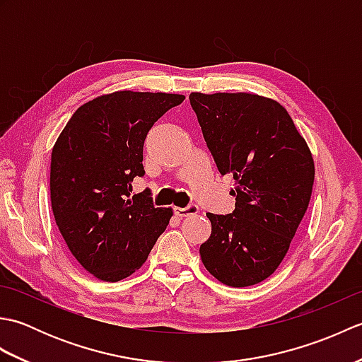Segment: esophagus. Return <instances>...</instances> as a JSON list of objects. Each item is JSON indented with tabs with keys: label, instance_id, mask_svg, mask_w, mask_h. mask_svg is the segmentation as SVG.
<instances>
[{
	"label": "esophagus",
	"instance_id": "34e87169",
	"mask_svg": "<svg viewBox=\"0 0 362 362\" xmlns=\"http://www.w3.org/2000/svg\"><path fill=\"white\" fill-rule=\"evenodd\" d=\"M197 211H199L197 205H188V206H185V209H182V206H174L175 216H179V218L191 216V214H196Z\"/></svg>",
	"mask_w": 362,
	"mask_h": 362
}]
</instances>
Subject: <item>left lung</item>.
<instances>
[{
  "label": "left lung",
  "instance_id": "1",
  "mask_svg": "<svg viewBox=\"0 0 362 362\" xmlns=\"http://www.w3.org/2000/svg\"><path fill=\"white\" fill-rule=\"evenodd\" d=\"M189 103L219 173L235 179V211L206 213L211 235L199 249L202 263L227 286H252L280 266L305 216L313 153L286 109L271 98L194 91Z\"/></svg>",
  "mask_w": 362,
  "mask_h": 362
}]
</instances>
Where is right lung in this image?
<instances>
[{"label":"right lung","mask_w":362,"mask_h":362,"mask_svg":"<svg viewBox=\"0 0 362 362\" xmlns=\"http://www.w3.org/2000/svg\"><path fill=\"white\" fill-rule=\"evenodd\" d=\"M174 93L121 90L81 105L51 152L54 219L78 263L103 281L138 271L173 209H156L148 191L130 197L143 175V144L158 118L183 103Z\"/></svg>","instance_id":"obj_1"}]
</instances>
